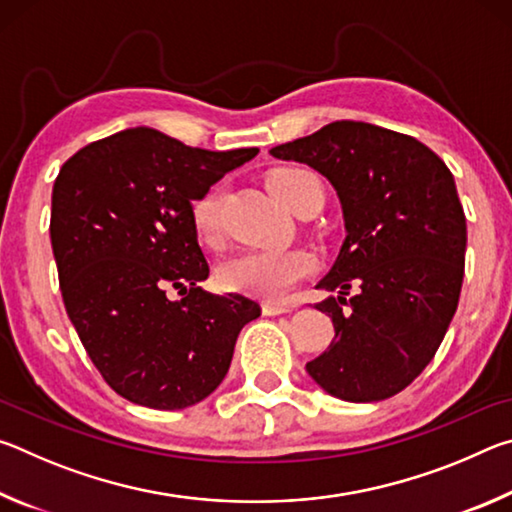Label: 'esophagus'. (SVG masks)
<instances>
[{
    "mask_svg": "<svg viewBox=\"0 0 512 512\" xmlns=\"http://www.w3.org/2000/svg\"><path fill=\"white\" fill-rule=\"evenodd\" d=\"M293 307L289 305H275V302H266L264 305V314L266 316H280V314H291Z\"/></svg>",
    "mask_w": 512,
    "mask_h": 512,
    "instance_id": "esophagus-1",
    "label": "esophagus"
}]
</instances>
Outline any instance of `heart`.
I'll return each instance as SVG.
<instances>
[{
  "label": "heart",
  "mask_w": 512,
  "mask_h": 512,
  "mask_svg": "<svg viewBox=\"0 0 512 512\" xmlns=\"http://www.w3.org/2000/svg\"><path fill=\"white\" fill-rule=\"evenodd\" d=\"M307 180H318L305 169H280L268 176V192L282 205L291 207L293 198ZM221 192L210 189L194 203V228L205 244H216L221 235ZM316 262L307 250H244L219 266V284L228 291L248 293L264 300H284L300 280L314 271Z\"/></svg>",
  "instance_id": "b5f03b06"
}]
</instances>
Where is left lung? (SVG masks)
Wrapping results in <instances>:
<instances>
[{
	"label": "left lung",
	"instance_id": "8db88e82",
	"mask_svg": "<svg viewBox=\"0 0 512 512\" xmlns=\"http://www.w3.org/2000/svg\"><path fill=\"white\" fill-rule=\"evenodd\" d=\"M271 155L323 173L345 221L341 253L316 284L336 291L316 305L334 341L307 372L345 402L397 395L433 359L461 296L467 228L452 171L415 137L350 119Z\"/></svg>",
	"mask_w": 512,
	"mask_h": 512
}]
</instances>
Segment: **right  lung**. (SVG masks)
Returning <instances> with one entry per match:
<instances>
[{
  "label": "right lung",
  "instance_id": "right-lung-1",
  "mask_svg": "<svg viewBox=\"0 0 512 512\" xmlns=\"http://www.w3.org/2000/svg\"><path fill=\"white\" fill-rule=\"evenodd\" d=\"M259 149L207 151L153 128L83 146L51 194V248L67 316L112 391L158 411L194 406L228 375L255 300L203 291L194 207ZM184 296L171 301L168 291Z\"/></svg>",
  "mask_w": 512,
  "mask_h": 512
}]
</instances>
